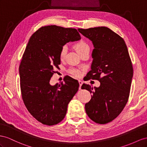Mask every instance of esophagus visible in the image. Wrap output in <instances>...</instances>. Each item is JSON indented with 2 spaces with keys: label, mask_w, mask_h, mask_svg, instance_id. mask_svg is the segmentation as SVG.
<instances>
[{
  "label": "esophagus",
  "mask_w": 147,
  "mask_h": 147,
  "mask_svg": "<svg viewBox=\"0 0 147 147\" xmlns=\"http://www.w3.org/2000/svg\"><path fill=\"white\" fill-rule=\"evenodd\" d=\"M78 82H79V84H80V89H81V86L82 85V84H83V82H82V81H81V80H79L78 81Z\"/></svg>",
  "instance_id": "obj_1"
}]
</instances>
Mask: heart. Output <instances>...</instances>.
Instances as JSON below:
<instances>
[{"instance_id":"1","label":"heart","mask_w":147,"mask_h":147,"mask_svg":"<svg viewBox=\"0 0 147 147\" xmlns=\"http://www.w3.org/2000/svg\"><path fill=\"white\" fill-rule=\"evenodd\" d=\"M73 48L78 53L80 56L86 51H89V47L85 41L81 40L78 42L75 43L73 45ZM66 53V48L65 47H63L59 52V58L61 59H64ZM69 73L74 76H80L81 74V71L77 69H71Z\"/></svg>"}]
</instances>
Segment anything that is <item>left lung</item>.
<instances>
[{"mask_svg": "<svg viewBox=\"0 0 147 147\" xmlns=\"http://www.w3.org/2000/svg\"><path fill=\"white\" fill-rule=\"evenodd\" d=\"M94 45L91 70L87 79L98 80L99 88L83 84L92 93L85 110L92 121L100 124L112 121L123 111L130 94L133 67L127 45L118 34L106 27L78 28Z\"/></svg>", "mask_w": 147, "mask_h": 147, "instance_id": "obj_1", "label": "left lung"}]
</instances>
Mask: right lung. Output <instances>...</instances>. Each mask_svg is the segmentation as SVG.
I'll return each mask as SVG.
<instances>
[{
	"instance_id": "obj_1",
	"label": "right lung",
	"mask_w": 147,
	"mask_h": 147,
	"mask_svg": "<svg viewBox=\"0 0 147 147\" xmlns=\"http://www.w3.org/2000/svg\"><path fill=\"white\" fill-rule=\"evenodd\" d=\"M80 39L75 28L45 26L33 33L25 48L19 66L22 97L28 112L44 125L61 122L67 105L78 91V81L69 76L55 86L50 81L54 68L60 65L63 47Z\"/></svg>"
}]
</instances>
